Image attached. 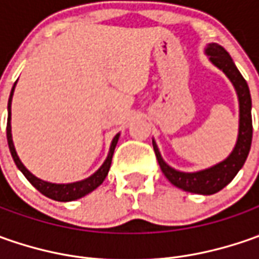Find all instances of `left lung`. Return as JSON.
Segmentation results:
<instances>
[{"label":"left lung","mask_w":259,"mask_h":259,"mask_svg":"<svg viewBox=\"0 0 259 259\" xmlns=\"http://www.w3.org/2000/svg\"><path fill=\"white\" fill-rule=\"evenodd\" d=\"M206 53L210 56V62L214 66H218L231 79L239 98V135L234 151L222 163L213 165L207 170H202L197 173H182L165 164L157 145L153 141L157 161L160 164L161 171L168 179V182L179 189H183L184 192L197 194L218 193L226 184L231 183L238 171L242 168L252 143V116H251L252 104H251V94L246 80L235 66L229 53L222 46L212 43L207 46Z\"/></svg>","instance_id":"obj_1"}]
</instances>
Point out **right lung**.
Listing matches in <instances>:
<instances>
[{
	"instance_id": "add662e5",
	"label": "right lung",
	"mask_w": 259,
	"mask_h": 259,
	"mask_svg": "<svg viewBox=\"0 0 259 259\" xmlns=\"http://www.w3.org/2000/svg\"><path fill=\"white\" fill-rule=\"evenodd\" d=\"M14 86H13V89H11V95H10V99H8L7 141H8V147H10V153H11V155H13V158H14V163L17 164V167L21 170V173L24 174L25 179H27L30 183L33 184L40 193L47 196L49 199L57 200V202H72V200H76V199H80V197H83L85 194L91 193L92 190H95L98 186H101L102 182L105 180V177L108 176V171H109L111 161H112V155H114L115 145H116V143H118L119 134L115 135V138L112 140L109 154H108V157H106V160H105V163L102 164V167H101L96 173L92 174L91 177H88V179L82 180V182H76V183H70V184H55V183H49V182H43V180L37 179L35 176H33V174L30 173V171L25 168L24 165H23V163L20 161V158H18L17 153H15L14 144H13V138H11V124H10V115H11V99H13Z\"/></svg>"
}]
</instances>
